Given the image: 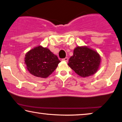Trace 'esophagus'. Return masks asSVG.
Masks as SVG:
<instances>
[{
    "label": "esophagus",
    "instance_id": "esophagus-1",
    "mask_svg": "<svg viewBox=\"0 0 122 122\" xmlns=\"http://www.w3.org/2000/svg\"><path fill=\"white\" fill-rule=\"evenodd\" d=\"M62 61H68V58H65L64 59H62Z\"/></svg>",
    "mask_w": 122,
    "mask_h": 122
}]
</instances>
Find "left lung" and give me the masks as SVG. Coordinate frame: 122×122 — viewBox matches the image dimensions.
<instances>
[{
  "label": "left lung",
  "mask_w": 122,
  "mask_h": 122,
  "mask_svg": "<svg viewBox=\"0 0 122 122\" xmlns=\"http://www.w3.org/2000/svg\"><path fill=\"white\" fill-rule=\"evenodd\" d=\"M101 56L94 50L88 46H77L70 58L68 65L82 77L94 75L100 67Z\"/></svg>",
  "instance_id": "8db88e82"
}]
</instances>
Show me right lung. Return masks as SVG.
<instances>
[{"label": "right lung", "instance_id": "1", "mask_svg": "<svg viewBox=\"0 0 122 122\" xmlns=\"http://www.w3.org/2000/svg\"><path fill=\"white\" fill-rule=\"evenodd\" d=\"M24 61L29 73L41 78H47L49 76L61 62L56 55L48 48L40 45L26 52Z\"/></svg>", "mask_w": 122, "mask_h": 122}]
</instances>
